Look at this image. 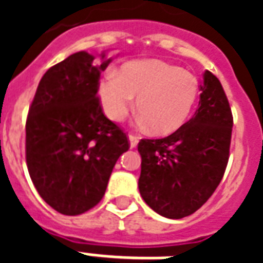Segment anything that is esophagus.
<instances>
[{
	"label": "esophagus",
	"mask_w": 263,
	"mask_h": 263,
	"mask_svg": "<svg viewBox=\"0 0 263 263\" xmlns=\"http://www.w3.org/2000/svg\"><path fill=\"white\" fill-rule=\"evenodd\" d=\"M139 142V138L137 135H129V145H131V148H135Z\"/></svg>",
	"instance_id": "1"
}]
</instances>
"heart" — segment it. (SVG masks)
<instances>
[{
  "mask_svg": "<svg viewBox=\"0 0 263 263\" xmlns=\"http://www.w3.org/2000/svg\"><path fill=\"white\" fill-rule=\"evenodd\" d=\"M198 79L162 60H137L121 66L98 86L104 112L114 122L125 121L134 109L154 135H169L184 125L197 101Z\"/></svg>",
  "mask_w": 263,
  "mask_h": 263,
  "instance_id": "b5f03b06",
  "label": "heart"
}]
</instances>
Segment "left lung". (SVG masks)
Returning <instances> with one entry per match:
<instances>
[{"mask_svg":"<svg viewBox=\"0 0 263 263\" xmlns=\"http://www.w3.org/2000/svg\"><path fill=\"white\" fill-rule=\"evenodd\" d=\"M198 108L172 135L141 139L139 193L166 218L193 214L224 176L231 145L232 114L220 80L205 70Z\"/></svg>","mask_w":263,"mask_h":263,"instance_id":"obj_1","label":"left lung"}]
</instances>
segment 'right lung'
I'll return each instance as SVG.
<instances>
[{
    "instance_id": "add662e5",
    "label": "right lung",
    "mask_w": 263,
    "mask_h": 263,
    "mask_svg": "<svg viewBox=\"0 0 263 263\" xmlns=\"http://www.w3.org/2000/svg\"><path fill=\"white\" fill-rule=\"evenodd\" d=\"M101 63L70 54L43 74L26 118V165L37 193L65 215L86 213L103 198L111 172L129 149L126 134L103 112L97 97Z\"/></svg>"
}]
</instances>
